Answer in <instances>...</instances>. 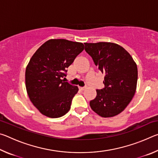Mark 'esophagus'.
<instances>
[{
    "label": "esophagus",
    "mask_w": 158,
    "mask_h": 158,
    "mask_svg": "<svg viewBox=\"0 0 158 158\" xmlns=\"http://www.w3.org/2000/svg\"><path fill=\"white\" fill-rule=\"evenodd\" d=\"M86 89V86H84V87H79V89L81 90H84Z\"/></svg>",
    "instance_id": "esophagus-1"
}]
</instances>
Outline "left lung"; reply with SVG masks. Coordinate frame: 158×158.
Segmentation results:
<instances>
[{
	"mask_svg": "<svg viewBox=\"0 0 158 158\" xmlns=\"http://www.w3.org/2000/svg\"><path fill=\"white\" fill-rule=\"evenodd\" d=\"M85 50L98 69L105 74V88L96 90L90 108L99 116L109 118L124 110L135 95L138 71L137 64L123 47L112 42L84 43Z\"/></svg>",
	"mask_w": 158,
	"mask_h": 158,
	"instance_id": "left-lung-1",
	"label": "left lung"
}]
</instances>
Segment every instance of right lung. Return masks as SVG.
Instances as JSON below:
<instances>
[{
	"mask_svg": "<svg viewBox=\"0 0 158 158\" xmlns=\"http://www.w3.org/2000/svg\"><path fill=\"white\" fill-rule=\"evenodd\" d=\"M84 49L81 42L52 39L31 57L26 69V88L31 102L42 114L55 118L69 111L79 89L62 79Z\"/></svg>",
	"mask_w": 158,
	"mask_h": 158,
	"instance_id": "1",
	"label": "right lung"
}]
</instances>
